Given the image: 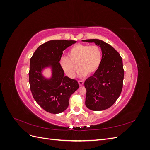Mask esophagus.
Listing matches in <instances>:
<instances>
[{
    "label": "esophagus",
    "instance_id": "obj_1",
    "mask_svg": "<svg viewBox=\"0 0 150 150\" xmlns=\"http://www.w3.org/2000/svg\"><path fill=\"white\" fill-rule=\"evenodd\" d=\"M78 83L79 86H83L84 84V81L82 80H79L78 81Z\"/></svg>",
    "mask_w": 150,
    "mask_h": 150
}]
</instances>
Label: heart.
I'll list each match as a JSON object with an SVG mask.
<instances>
[{
    "instance_id": "1",
    "label": "heart",
    "mask_w": 150,
    "mask_h": 150,
    "mask_svg": "<svg viewBox=\"0 0 150 150\" xmlns=\"http://www.w3.org/2000/svg\"><path fill=\"white\" fill-rule=\"evenodd\" d=\"M103 60L102 50L96 45L78 44L68 51L67 57H62L60 64L63 71L70 78L74 77L78 66L80 74L90 76L98 71Z\"/></svg>"
}]
</instances>
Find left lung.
Instances as JSON below:
<instances>
[{"instance_id":"1","label":"left lung","mask_w":150,"mask_h":150,"mask_svg":"<svg viewBox=\"0 0 150 150\" xmlns=\"http://www.w3.org/2000/svg\"><path fill=\"white\" fill-rule=\"evenodd\" d=\"M83 41L94 42L103 52L100 67L84 82L86 106L93 111L106 110L116 101L122 89L124 69L122 58L111 45L101 40L86 39Z\"/></svg>"}]
</instances>
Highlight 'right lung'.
Wrapping results in <instances>:
<instances>
[{"instance_id": "1", "label": "right lung", "mask_w": 150, "mask_h": 150, "mask_svg": "<svg viewBox=\"0 0 150 150\" xmlns=\"http://www.w3.org/2000/svg\"><path fill=\"white\" fill-rule=\"evenodd\" d=\"M76 40H53L42 44L30 60L29 84L35 101L46 111L58 114L69 106V98L79 88L78 81L64 76L60 64L62 51ZM51 67L52 77L45 79L42 71Z\"/></svg>"}]
</instances>
